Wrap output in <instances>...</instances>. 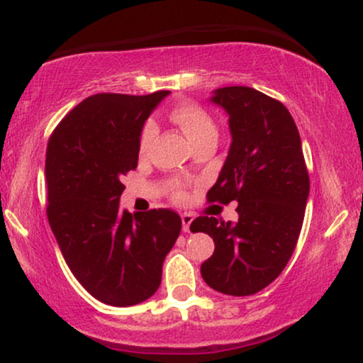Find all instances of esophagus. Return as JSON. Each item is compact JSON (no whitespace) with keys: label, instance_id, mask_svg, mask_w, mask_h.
Returning <instances> with one entry per match:
<instances>
[{"label":"esophagus","instance_id":"obj_1","mask_svg":"<svg viewBox=\"0 0 363 363\" xmlns=\"http://www.w3.org/2000/svg\"><path fill=\"white\" fill-rule=\"evenodd\" d=\"M193 221V216L190 215V213H183L182 215V225H183V231L185 233H190V225Z\"/></svg>","mask_w":363,"mask_h":363}]
</instances>
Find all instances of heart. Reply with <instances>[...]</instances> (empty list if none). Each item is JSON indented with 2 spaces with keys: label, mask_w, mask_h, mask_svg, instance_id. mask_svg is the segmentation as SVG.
<instances>
[{
  "label": "heart",
  "mask_w": 363,
  "mask_h": 363,
  "mask_svg": "<svg viewBox=\"0 0 363 363\" xmlns=\"http://www.w3.org/2000/svg\"><path fill=\"white\" fill-rule=\"evenodd\" d=\"M170 118L182 128L188 140L193 147L200 145L203 142H216L218 140V125L210 113L201 106L195 102H182L177 104L170 111ZM158 133V127L153 121H147L143 123L140 137H138V153L147 155L150 150L155 137ZM173 196L177 200H183L185 193L178 185H173Z\"/></svg>",
  "instance_id": "1"
}]
</instances>
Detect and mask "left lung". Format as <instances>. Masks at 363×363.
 Returning <instances> with one entry per match:
<instances>
[{
	"label": "left lung",
	"instance_id": "1",
	"mask_svg": "<svg viewBox=\"0 0 363 363\" xmlns=\"http://www.w3.org/2000/svg\"><path fill=\"white\" fill-rule=\"evenodd\" d=\"M230 116L231 147L208 201H238V223L198 216L190 230L215 241L201 276L228 296H251L281 274L299 240L309 196L301 137L284 104L252 87L215 91Z\"/></svg>",
	"mask_w": 363,
	"mask_h": 363
}]
</instances>
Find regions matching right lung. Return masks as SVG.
<instances>
[{
  "label": "right lung",
  "instance_id": "1",
  "mask_svg": "<svg viewBox=\"0 0 363 363\" xmlns=\"http://www.w3.org/2000/svg\"><path fill=\"white\" fill-rule=\"evenodd\" d=\"M168 91L96 94L54 128L46 152L48 220L69 269L104 304L147 301L182 230L175 211L118 208L122 178L135 170L143 123Z\"/></svg>",
  "mask_w": 363,
  "mask_h": 363
}]
</instances>
